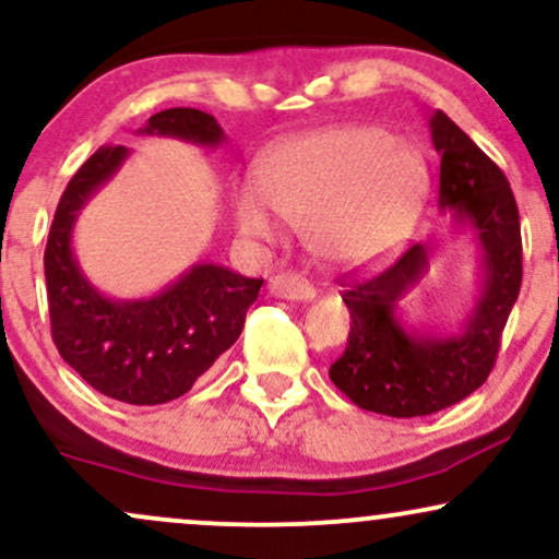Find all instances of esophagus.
<instances>
[{"label": "esophagus", "mask_w": 559, "mask_h": 559, "mask_svg": "<svg viewBox=\"0 0 559 559\" xmlns=\"http://www.w3.org/2000/svg\"><path fill=\"white\" fill-rule=\"evenodd\" d=\"M271 294L281 299H294V301H310L316 299V288L307 284L305 278L292 273H278L271 278Z\"/></svg>", "instance_id": "esophagus-1"}]
</instances>
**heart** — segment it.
Segmentation results:
<instances>
[{
	"label": "heart",
	"mask_w": 559,
	"mask_h": 559,
	"mask_svg": "<svg viewBox=\"0 0 559 559\" xmlns=\"http://www.w3.org/2000/svg\"><path fill=\"white\" fill-rule=\"evenodd\" d=\"M426 194V165L407 141L378 126H342L275 146L260 178L236 183L241 236L281 239L299 223L312 252L338 265H365L400 243Z\"/></svg>",
	"instance_id": "heart-1"
}]
</instances>
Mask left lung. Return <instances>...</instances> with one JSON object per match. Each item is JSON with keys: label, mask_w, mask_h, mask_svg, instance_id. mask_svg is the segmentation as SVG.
Segmentation results:
<instances>
[{"label": "left lung", "mask_w": 559, "mask_h": 559, "mask_svg": "<svg viewBox=\"0 0 559 559\" xmlns=\"http://www.w3.org/2000/svg\"><path fill=\"white\" fill-rule=\"evenodd\" d=\"M431 139L441 155L439 204L476 230L484 281L463 331L449 336L407 333L394 316L396 299L428 267L420 243L383 273L344 281L352 329L329 376L357 407L391 418L439 413L484 386L523 281L521 215L504 173L441 110L431 115Z\"/></svg>", "instance_id": "1"}]
</instances>
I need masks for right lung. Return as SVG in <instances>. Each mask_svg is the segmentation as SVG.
I'll list each match as a JSON object with an SVG mask.
<instances>
[{
  "label": "right lung",
  "instance_id": "1",
  "mask_svg": "<svg viewBox=\"0 0 559 559\" xmlns=\"http://www.w3.org/2000/svg\"><path fill=\"white\" fill-rule=\"evenodd\" d=\"M141 133L217 146L213 115L173 107L152 115ZM126 146H102L70 178L44 249L49 323L57 352L88 386L126 404L178 400L239 338L262 278L221 265H194L152 299H107L73 258V223L88 197L110 181Z\"/></svg>",
  "mask_w": 559,
  "mask_h": 559
}]
</instances>
